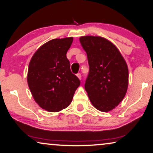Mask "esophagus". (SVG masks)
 <instances>
[{
	"label": "esophagus",
	"instance_id": "1",
	"mask_svg": "<svg viewBox=\"0 0 153 153\" xmlns=\"http://www.w3.org/2000/svg\"><path fill=\"white\" fill-rule=\"evenodd\" d=\"M77 76H78V78L79 79L82 78V75H81V73H80L77 74Z\"/></svg>",
	"mask_w": 153,
	"mask_h": 153
}]
</instances>
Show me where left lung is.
I'll list each match as a JSON object with an SVG mask.
<instances>
[{
    "label": "left lung",
    "mask_w": 153,
    "mask_h": 153,
    "mask_svg": "<svg viewBox=\"0 0 153 153\" xmlns=\"http://www.w3.org/2000/svg\"><path fill=\"white\" fill-rule=\"evenodd\" d=\"M89 67L85 88L89 100L99 111H111L123 101L127 90L128 67L114 45L99 36L80 38Z\"/></svg>",
    "instance_id": "1"
}]
</instances>
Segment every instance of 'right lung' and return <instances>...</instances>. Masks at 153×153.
I'll return each instance as SVG.
<instances>
[{
    "label": "right lung",
    "mask_w": 153,
    "mask_h": 153,
    "mask_svg": "<svg viewBox=\"0 0 153 153\" xmlns=\"http://www.w3.org/2000/svg\"><path fill=\"white\" fill-rule=\"evenodd\" d=\"M73 38L53 39L46 42L32 56L27 81L36 102L49 112L68 107L80 81L71 72L66 53Z\"/></svg>",
    "instance_id": "add662e5"
}]
</instances>
